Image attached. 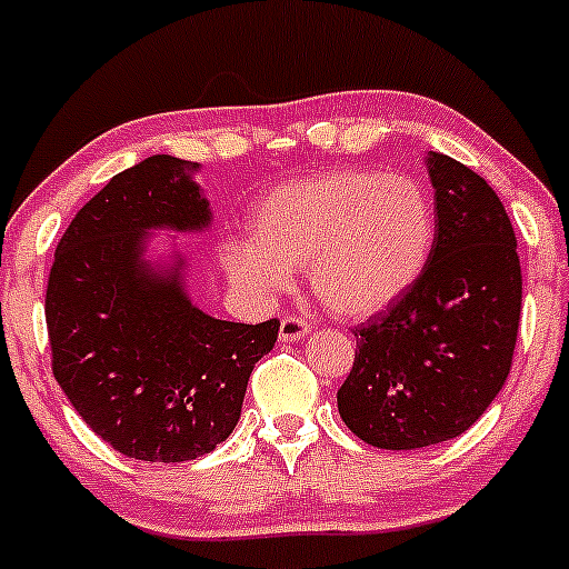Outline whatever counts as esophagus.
Here are the masks:
<instances>
[{
  "instance_id": "esophagus-1",
  "label": "esophagus",
  "mask_w": 569,
  "mask_h": 569,
  "mask_svg": "<svg viewBox=\"0 0 569 569\" xmlns=\"http://www.w3.org/2000/svg\"><path fill=\"white\" fill-rule=\"evenodd\" d=\"M309 333V322L301 320L298 315H287L282 322H279V339L282 341H298Z\"/></svg>"
}]
</instances>
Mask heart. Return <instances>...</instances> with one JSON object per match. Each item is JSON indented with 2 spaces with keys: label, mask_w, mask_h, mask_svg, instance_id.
<instances>
[{
  "label": "heart",
  "mask_w": 569,
  "mask_h": 569,
  "mask_svg": "<svg viewBox=\"0 0 569 569\" xmlns=\"http://www.w3.org/2000/svg\"><path fill=\"white\" fill-rule=\"evenodd\" d=\"M433 238V203L418 181L336 168L268 192L249 222V241L224 247V268L258 298L284 290L290 268H307L322 307L369 317L418 282Z\"/></svg>",
  "instance_id": "heart-1"
}]
</instances>
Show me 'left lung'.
<instances>
[{"label":"left lung","instance_id":"8db88e82","mask_svg":"<svg viewBox=\"0 0 569 569\" xmlns=\"http://www.w3.org/2000/svg\"><path fill=\"white\" fill-rule=\"evenodd\" d=\"M431 258L399 301L352 328L356 363L336 393L356 437L382 450L448 442L510 375L521 320L516 230L486 179L431 151Z\"/></svg>","mask_w":569,"mask_h":569}]
</instances>
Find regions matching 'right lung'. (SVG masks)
<instances>
[{"mask_svg": "<svg viewBox=\"0 0 569 569\" xmlns=\"http://www.w3.org/2000/svg\"><path fill=\"white\" fill-rule=\"evenodd\" d=\"M198 162L154 154L76 213L46 290L51 369L97 437L138 461H192L230 437L279 320H217L189 301L179 266L143 260L157 228L198 233L209 200Z\"/></svg>", "mask_w": 569, "mask_h": 569, "instance_id": "obj_1", "label": "right lung"}]
</instances>
